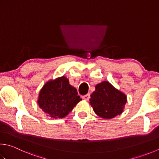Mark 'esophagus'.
Listing matches in <instances>:
<instances>
[{"mask_svg": "<svg viewBox=\"0 0 159 159\" xmlns=\"http://www.w3.org/2000/svg\"><path fill=\"white\" fill-rule=\"evenodd\" d=\"M89 98H90V94H86V95L83 96V98L84 99V100H85V101H89Z\"/></svg>", "mask_w": 159, "mask_h": 159, "instance_id": "34e87169", "label": "esophagus"}]
</instances>
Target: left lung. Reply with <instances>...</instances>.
Masks as SVG:
<instances>
[{
  "label": "left lung",
  "instance_id": "obj_1",
  "mask_svg": "<svg viewBox=\"0 0 159 159\" xmlns=\"http://www.w3.org/2000/svg\"><path fill=\"white\" fill-rule=\"evenodd\" d=\"M127 96L106 80L95 86L89 99L94 112L104 119H111L120 115L125 108Z\"/></svg>",
  "mask_w": 159,
  "mask_h": 159
}]
</instances>
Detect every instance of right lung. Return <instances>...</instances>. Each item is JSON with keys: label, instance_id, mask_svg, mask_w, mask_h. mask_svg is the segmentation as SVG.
Here are the masks:
<instances>
[{"label": "right lung", "instance_id": "1", "mask_svg": "<svg viewBox=\"0 0 159 159\" xmlns=\"http://www.w3.org/2000/svg\"><path fill=\"white\" fill-rule=\"evenodd\" d=\"M82 99L64 76L47 81L40 90L37 103L48 116L63 119Z\"/></svg>", "mask_w": 159, "mask_h": 159}]
</instances>
